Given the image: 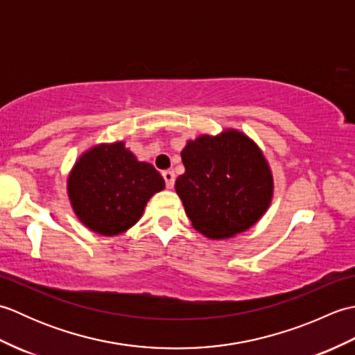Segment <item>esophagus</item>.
<instances>
[{
    "instance_id": "34e87169",
    "label": "esophagus",
    "mask_w": 355,
    "mask_h": 355,
    "mask_svg": "<svg viewBox=\"0 0 355 355\" xmlns=\"http://www.w3.org/2000/svg\"><path fill=\"white\" fill-rule=\"evenodd\" d=\"M163 178H164V183H166V187L168 189H172L173 187V183H175V173H173L172 171H164L163 173Z\"/></svg>"
}]
</instances>
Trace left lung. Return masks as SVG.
<instances>
[{"label":"left lung","instance_id":"1","mask_svg":"<svg viewBox=\"0 0 355 355\" xmlns=\"http://www.w3.org/2000/svg\"><path fill=\"white\" fill-rule=\"evenodd\" d=\"M184 173L177 195L193 229L209 239H227L258 223L273 200V172L247 134L225 128L201 134L182 150Z\"/></svg>","mask_w":355,"mask_h":355}]
</instances>
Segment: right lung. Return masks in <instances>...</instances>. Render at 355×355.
Returning <instances> with one entry per match:
<instances>
[{"instance_id":"right-lung-1","label":"right lung","mask_w":355,"mask_h":355,"mask_svg":"<svg viewBox=\"0 0 355 355\" xmlns=\"http://www.w3.org/2000/svg\"><path fill=\"white\" fill-rule=\"evenodd\" d=\"M164 180L139 162L123 140L99 143L82 153L67 177V193L78 220L103 236H116L137 223Z\"/></svg>"}]
</instances>
